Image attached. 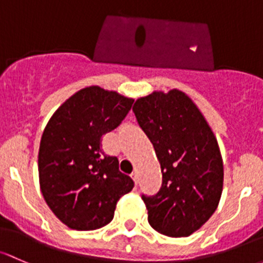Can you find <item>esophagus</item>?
I'll use <instances>...</instances> for the list:
<instances>
[{"instance_id": "obj_1", "label": "esophagus", "mask_w": 263, "mask_h": 263, "mask_svg": "<svg viewBox=\"0 0 263 263\" xmlns=\"http://www.w3.org/2000/svg\"><path fill=\"white\" fill-rule=\"evenodd\" d=\"M131 176H132V179H134V180H135V182H136V184H137V173H136V171H134V173L131 174Z\"/></svg>"}]
</instances>
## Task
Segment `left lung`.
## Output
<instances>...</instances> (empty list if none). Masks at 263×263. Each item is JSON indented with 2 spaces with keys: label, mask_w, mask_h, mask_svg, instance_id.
<instances>
[{
  "label": "left lung",
  "mask_w": 263,
  "mask_h": 263,
  "mask_svg": "<svg viewBox=\"0 0 263 263\" xmlns=\"http://www.w3.org/2000/svg\"><path fill=\"white\" fill-rule=\"evenodd\" d=\"M132 110L161 165L160 190L142 194L148 223L165 236H190L212 217L222 195L217 140L198 107L178 89L137 99Z\"/></svg>",
  "instance_id": "obj_1"
}]
</instances>
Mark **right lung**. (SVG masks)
<instances>
[{"label":"right lung","mask_w":263,"mask_h":263,"mask_svg":"<svg viewBox=\"0 0 263 263\" xmlns=\"http://www.w3.org/2000/svg\"><path fill=\"white\" fill-rule=\"evenodd\" d=\"M134 99L88 87L52 115L39 148V180L52 213L69 228L95 231L113 219L117 201L135 182L118 159L102 150V137L117 128Z\"/></svg>","instance_id":"1"}]
</instances>
